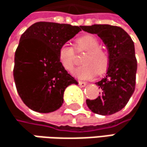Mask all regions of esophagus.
I'll return each instance as SVG.
<instances>
[{
    "mask_svg": "<svg viewBox=\"0 0 147 147\" xmlns=\"http://www.w3.org/2000/svg\"><path fill=\"white\" fill-rule=\"evenodd\" d=\"M79 84L81 86V87H84L87 85V83L86 82H83V81H79Z\"/></svg>",
    "mask_w": 147,
    "mask_h": 147,
    "instance_id": "1",
    "label": "esophagus"
}]
</instances>
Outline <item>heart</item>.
<instances>
[{
  "label": "heart",
  "mask_w": 147,
  "mask_h": 147,
  "mask_svg": "<svg viewBox=\"0 0 147 147\" xmlns=\"http://www.w3.org/2000/svg\"><path fill=\"white\" fill-rule=\"evenodd\" d=\"M77 51H85L82 66L74 71V74L80 80L92 78L96 73L101 74L104 73L108 66V56L100 47V41L94 35H84L75 41ZM58 60L62 67L67 71H71L74 65V49L67 44L60 46L58 51Z\"/></svg>",
  "instance_id": "heart-1"
}]
</instances>
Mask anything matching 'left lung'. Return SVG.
I'll return each mask as SVG.
<instances>
[{"label": "left lung", "instance_id": "left-lung-1", "mask_svg": "<svg viewBox=\"0 0 147 147\" xmlns=\"http://www.w3.org/2000/svg\"><path fill=\"white\" fill-rule=\"evenodd\" d=\"M85 32L97 34L108 51L107 75L96 83L101 89L95 100H86L90 110L100 115H111L123 109L136 88L137 61L131 37L122 28L109 24L82 26Z\"/></svg>", "mask_w": 147, "mask_h": 147}]
</instances>
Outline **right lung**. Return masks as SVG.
Listing matches in <instances>:
<instances>
[{"label":"right lung","mask_w":147,"mask_h":147,"mask_svg":"<svg viewBox=\"0 0 147 147\" xmlns=\"http://www.w3.org/2000/svg\"><path fill=\"white\" fill-rule=\"evenodd\" d=\"M82 26L38 22L21 35L14 57L13 77L24 103L47 113L61 107L65 89L78 84L60 64V46L74 37Z\"/></svg>","instance_id":"obj_1"}]
</instances>
